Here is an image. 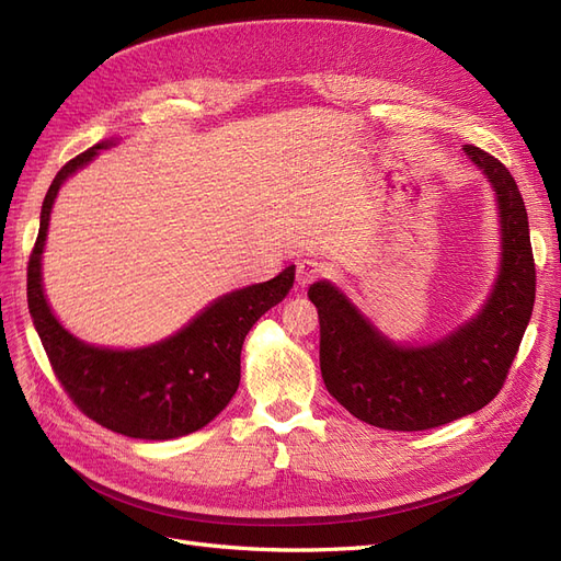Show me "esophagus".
<instances>
[{"instance_id":"34e87169","label":"esophagus","mask_w":561,"mask_h":561,"mask_svg":"<svg viewBox=\"0 0 561 561\" xmlns=\"http://www.w3.org/2000/svg\"><path fill=\"white\" fill-rule=\"evenodd\" d=\"M322 274H325V271H322V266L318 262H301L297 266V287L299 290H304V287L311 285Z\"/></svg>"}]
</instances>
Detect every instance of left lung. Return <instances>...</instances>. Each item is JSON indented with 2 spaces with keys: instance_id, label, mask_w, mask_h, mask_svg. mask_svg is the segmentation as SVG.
<instances>
[{
  "instance_id": "1",
  "label": "left lung",
  "mask_w": 561,
  "mask_h": 561,
  "mask_svg": "<svg viewBox=\"0 0 561 561\" xmlns=\"http://www.w3.org/2000/svg\"><path fill=\"white\" fill-rule=\"evenodd\" d=\"M463 154L496 198L499 276L482 309L428 344H398L342 287H309L320 320V371L330 396L369 426L428 431L482 410L499 396L536 299L529 217L507 168L480 147Z\"/></svg>"
}]
</instances>
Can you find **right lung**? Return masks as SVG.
I'll list each match as a JSON object with an SVG mask.
<instances>
[{
	"instance_id": "obj_1",
	"label": "right lung",
	"mask_w": 561,
	"mask_h": 561,
	"mask_svg": "<svg viewBox=\"0 0 561 561\" xmlns=\"http://www.w3.org/2000/svg\"><path fill=\"white\" fill-rule=\"evenodd\" d=\"M116 142L110 138L93 145L65 163L50 182L27 264V307L56 377L83 414L126 437L173 439L208 426L229 404L241 381L245 334L290 293L295 264L266 283L213 299L184 328L157 344L110 348L81 342L62 328L44 295L42 254L60 186L89 165L100 149Z\"/></svg>"
}]
</instances>
